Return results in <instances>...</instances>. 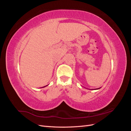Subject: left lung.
I'll use <instances>...</instances> for the list:
<instances>
[{
	"instance_id": "left-lung-1",
	"label": "left lung",
	"mask_w": 131,
	"mask_h": 131,
	"mask_svg": "<svg viewBox=\"0 0 131 131\" xmlns=\"http://www.w3.org/2000/svg\"><path fill=\"white\" fill-rule=\"evenodd\" d=\"M101 88H98V89H94V90H98V89H101ZM91 90H93V89H91Z\"/></svg>"
}]
</instances>
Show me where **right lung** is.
I'll return each instance as SVG.
<instances>
[{
    "instance_id": "right-lung-1",
    "label": "right lung",
    "mask_w": 131,
    "mask_h": 131,
    "mask_svg": "<svg viewBox=\"0 0 131 131\" xmlns=\"http://www.w3.org/2000/svg\"><path fill=\"white\" fill-rule=\"evenodd\" d=\"M47 85H46V86H43V87H42V88H45V87H46V86H47Z\"/></svg>"
}]
</instances>
